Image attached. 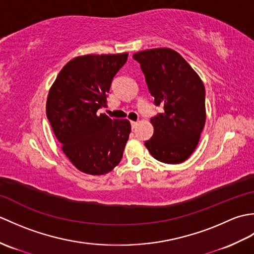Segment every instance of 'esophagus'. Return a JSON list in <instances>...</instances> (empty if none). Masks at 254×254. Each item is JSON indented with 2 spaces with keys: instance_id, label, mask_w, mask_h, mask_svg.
Wrapping results in <instances>:
<instances>
[{
  "instance_id": "34e87169",
  "label": "esophagus",
  "mask_w": 254,
  "mask_h": 254,
  "mask_svg": "<svg viewBox=\"0 0 254 254\" xmlns=\"http://www.w3.org/2000/svg\"><path fill=\"white\" fill-rule=\"evenodd\" d=\"M136 126H137V122H135V121H131V127H132V128H135V127H136Z\"/></svg>"
}]
</instances>
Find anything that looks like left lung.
<instances>
[{
  "label": "left lung",
  "mask_w": 254,
  "mask_h": 254,
  "mask_svg": "<svg viewBox=\"0 0 254 254\" xmlns=\"http://www.w3.org/2000/svg\"><path fill=\"white\" fill-rule=\"evenodd\" d=\"M155 106L161 112L150 119L154 134L145 146L165 164H180L196 148L205 126V88L185 59L169 48L137 52Z\"/></svg>",
  "instance_id": "left-lung-1"
}]
</instances>
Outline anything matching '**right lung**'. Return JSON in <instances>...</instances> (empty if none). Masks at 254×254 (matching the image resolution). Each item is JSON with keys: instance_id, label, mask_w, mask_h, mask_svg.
Returning a JSON list of instances; mask_svg holds the SVG:
<instances>
[{"instance_id": "right-lung-1", "label": "right lung", "mask_w": 254, "mask_h": 254, "mask_svg": "<svg viewBox=\"0 0 254 254\" xmlns=\"http://www.w3.org/2000/svg\"><path fill=\"white\" fill-rule=\"evenodd\" d=\"M127 56L75 58L61 69L48 95L46 110L52 130L66 157L85 174H108L123 156L130 122L97 116V110L107 107L112 79Z\"/></svg>"}]
</instances>
